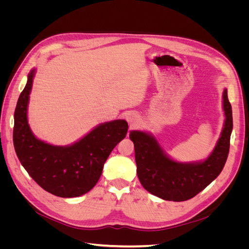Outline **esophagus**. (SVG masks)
<instances>
[{"mask_svg":"<svg viewBox=\"0 0 249 249\" xmlns=\"http://www.w3.org/2000/svg\"><path fill=\"white\" fill-rule=\"evenodd\" d=\"M125 118L127 120V123H129L131 125H135L137 124L138 118H137V115L134 114V113H131V112L127 113V114L125 115Z\"/></svg>","mask_w":249,"mask_h":249,"instance_id":"esophagus-1","label":"esophagus"}]
</instances>
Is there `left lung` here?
Wrapping results in <instances>:
<instances>
[{"label": "left lung", "instance_id": "1", "mask_svg": "<svg viewBox=\"0 0 249 249\" xmlns=\"http://www.w3.org/2000/svg\"><path fill=\"white\" fill-rule=\"evenodd\" d=\"M223 109L225 124L221 137L213 153L200 163L182 164L172 161L150 135L140 131L130 133L138 178L144 189L163 199L184 201L194 197L219 176L228 159L232 130L231 106L227 89L223 92Z\"/></svg>", "mask_w": 249, "mask_h": 249}]
</instances>
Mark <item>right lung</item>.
Here are the masks:
<instances>
[{"label": "right lung", "mask_w": 249, "mask_h": 249, "mask_svg": "<svg viewBox=\"0 0 249 249\" xmlns=\"http://www.w3.org/2000/svg\"><path fill=\"white\" fill-rule=\"evenodd\" d=\"M34 71L29 73L14 112L13 144L19 162L42 189L60 197H76L91 190L104 164L127 133L125 120L101 124L71 146H54L34 137L27 107Z\"/></svg>", "instance_id": "1"}]
</instances>
